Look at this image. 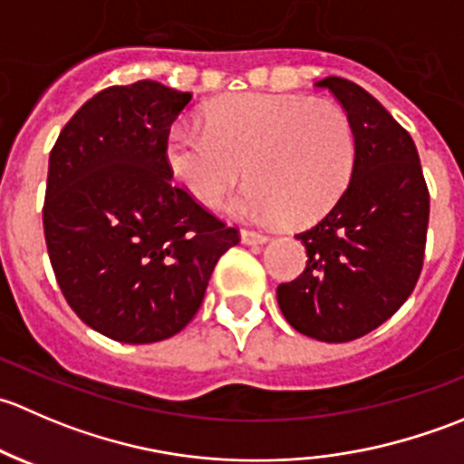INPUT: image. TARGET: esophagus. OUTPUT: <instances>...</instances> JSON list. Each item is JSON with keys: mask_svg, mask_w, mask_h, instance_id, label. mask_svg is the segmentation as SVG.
<instances>
[{"mask_svg": "<svg viewBox=\"0 0 464 464\" xmlns=\"http://www.w3.org/2000/svg\"><path fill=\"white\" fill-rule=\"evenodd\" d=\"M240 237H242V242H245V245H262V242H266L265 233L251 231V228H242Z\"/></svg>", "mask_w": 464, "mask_h": 464, "instance_id": "esophagus-1", "label": "esophagus"}]
</instances>
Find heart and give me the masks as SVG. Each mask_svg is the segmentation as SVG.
<instances>
[{
    "label": "heart",
    "instance_id": "1",
    "mask_svg": "<svg viewBox=\"0 0 464 464\" xmlns=\"http://www.w3.org/2000/svg\"><path fill=\"white\" fill-rule=\"evenodd\" d=\"M357 134L332 101L240 93L210 102L204 128L175 125L166 139L172 179L198 202L222 199L245 175L254 181L231 202L258 222L310 224L348 188Z\"/></svg>",
    "mask_w": 464,
    "mask_h": 464
}]
</instances>
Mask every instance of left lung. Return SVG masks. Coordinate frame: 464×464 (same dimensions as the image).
<instances>
[{
  "instance_id": "8db88e82",
  "label": "left lung",
  "mask_w": 464,
  "mask_h": 464,
  "mask_svg": "<svg viewBox=\"0 0 464 464\" xmlns=\"http://www.w3.org/2000/svg\"><path fill=\"white\" fill-rule=\"evenodd\" d=\"M316 85L348 111L357 161L339 202L296 236L307 249V265L276 294L294 330L345 343L391 319L418 285L429 188L411 134L371 93L336 76Z\"/></svg>"
}]
</instances>
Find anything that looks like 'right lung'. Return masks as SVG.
Here are the masks:
<instances>
[{
	"mask_svg": "<svg viewBox=\"0 0 464 464\" xmlns=\"http://www.w3.org/2000/svg\"><path fill=\"white\" fill-rule=\"evenodd\" d=\"M190 98L154 81L107 87L51 150L42 224L55 280L89 327L121 343L184 330L240 242L168 172V132Z\"/></svg>",
	"mask_w": 464,
	"mask_h": 464,
	"instance_id": "right-lung-1",
	"label": "right lung"
}]
</instances>
